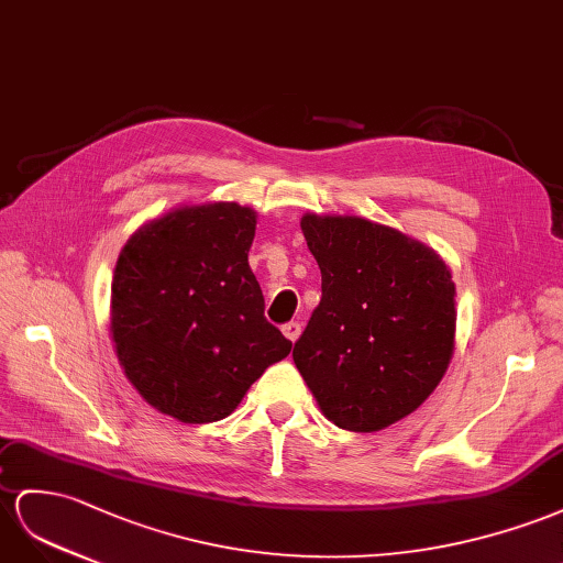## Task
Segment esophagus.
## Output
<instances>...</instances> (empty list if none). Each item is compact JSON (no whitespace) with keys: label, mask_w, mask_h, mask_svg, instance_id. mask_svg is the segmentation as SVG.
Here are the masks:
<instances>
[{"label":"esophagus","mask_w":563,"mask_h":563,"mask_svg":"<svg viewBox=\"0 0 563 563\" xmlns=\"http://www.w3.org/2000/svg\"><path fill=\"white\" fill-rule=\"evenodd\" d=\"M283 335L290 340V342H297V338L301 335V325L297 323V321H290V323H285L283 325Z\"/></svg>","instance_id":"34e87169"}]
</instances>
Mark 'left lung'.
Returning <instances> with one entry per match:
<instances>
[{"mask_svg":"<svg viewBox=\"0 0 563 563\" xmlns=\"http://www.w3.org/2000/svg\"><path fill=\"white\" fill-rule=\"evenodd\" d=\"M321 301L292 358L328 421L376 432L419 409L454 354L456 287L442 258L358 216H301Z\"/></svg>","mask_w":563,"mask_h":563,"instance_id":"obj_1","label":"left lung"}]
</instances>
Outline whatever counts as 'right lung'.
Instances as JSON below:
<instances>
[{"label":"right lung","mask_w":563,"mask_h":563,"mask_svg":"<svg viewBox=\"0 0 563 563\" xmlns=\"http://www.w3.org/2000/svg\"><path fill=\"white\" fill-rule=\"evenodd\" d=\"M256 211L178 207L125 242L111 280V340L142 399L183 423L233 413L292 350L264 316L250 268Z\"/></svg>","instance_id":"1"}]
</instances>
